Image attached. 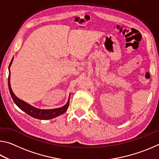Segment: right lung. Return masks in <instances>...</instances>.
Masks as SVG:
<instances>
[{"label": "right lung", "mask_w": 159, "mask_h": 159, "mask_svg": "<svg viewBox=\"0 0 159 159\" xmlns=\"http://www.w3.org/2000/svg\"><path fill=\"white\" fill-rule=\"evenodd\" d=\"M13 58L11 61V62L9 66V76H8V87H9V90L10 93V95H11L12 98L14 101L15 103L16 104L19 108L22 110L23 111L26 113L28 115L34 117L35 118H38V119H41V120H48V119H51V118H55L58 116L61 115L65 112L67 109L69 107V99H70V95L69 98L68 99V102L65 104V105L63 106L62 107H60V108H57V109H40L36 108V107H34L31 106L30 104L26 103V102H24L21 99H19L17 98L14 93L12 92L11 86H10V66H11Z\"/></svg>", "instance_id": "obj_1"}]
</instances>
